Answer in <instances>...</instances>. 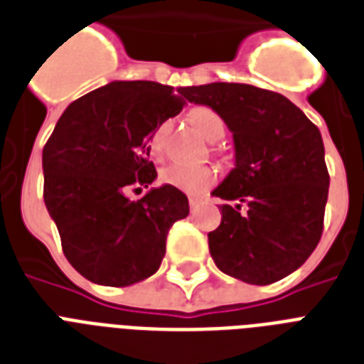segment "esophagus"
Here are the masks:
<instances>
[{
    "label": "esophagus",
    "instance_id": "1",
    "mask_svg": "<svg viewBox=\"0 0 364 364\" xmlns=\"http://www.w3.org/2000/svg\"><path fill=\"white\" fill-rule=\"evenodd\" d=\"M200 202H202V200H200V198H196V196H191V198H188V205H191V211L198 210Z\"/></svg>",
    "mask_w": 364,
    "mask_h": 364
}]
</instances>
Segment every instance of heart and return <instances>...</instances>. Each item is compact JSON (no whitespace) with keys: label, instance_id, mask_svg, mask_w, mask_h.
<instances>
[{"label":"heart","instance_id":"obj_1","mask_svg":"<svg viewBox=\"0 0 364 364\" xmlns=\"http://www.w3.org/2000/svg\"><path fill=\"white\" fill-rule=\"evenodd\" d=\"M188 119L194 124V128L208 139H219L225 134V121L211 107H196V109L191 111ZM168 132H170V122H162L154 130L153 137H151V153H162ZM213 179H215V171L208 168V166L171 164L160 171V183L176 187L188 194L202 193V191L210 187Z\"/></svg>","mask_w":364,"mask_h":364}]
</instances>
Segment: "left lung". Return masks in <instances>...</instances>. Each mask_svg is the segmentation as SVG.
Returning <instances> with one entry per match:
<instances>
[{"label":"left lung","mask_w":364,"mask_h":364,"mask_svg":"<svg viewBox=\"0 0 364 364\" xmlns=\"http://www.w3.org/2000/svg\"><path fill=\"white\" fill-rule=\"evenodd\" d=\"M179 92L219 113L234 137V168L211 193L240 202L223 204L221 225L208 234L217 268L251 285L289 276L321 240L328 196L321 132L264 88L211 82Z\"/></svg>","instance_id":"obj_1"}]
</instances>
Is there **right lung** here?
I'll return each instance as SVG.
<instances>
[{
	"label": "right lung",
	"mask_w": 364,
	"mask_h": 364,
	"mask_svg": "<svg viewBox=\"0 0 364 364\" xmlns=\"http://www.w3.org/2000/svg\"><path fill=\"white\" fill-rule=\"evenodd\" d=\"M185 102L153 81H113L68 105L43 149V198L65 259L100 285L126 287L159 270L171 225L188 215L176 187L130 200L156 179L149 141Z\"/></svg>",
	"instance_id": "add662e5"
}]
</instances>
